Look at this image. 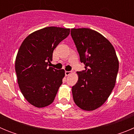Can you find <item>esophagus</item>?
<instances>
[{
  "mask_svg": "<svg viewBox=\"0 0 134 134\" xmlns=\"http://www.w3.org/2000/svg\"><path fill=\"white\" fill-rule=\"evenodd\" d=\"M72 74V71H66L65 72V74H66V76H69L70 74Z\"/></svg>",
  "mask_w": 134,
  "mask_h": 134,
  "instance_id": "esophagus-1",
  "label": "esophagus"
}]
</instances>
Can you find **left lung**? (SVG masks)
Here are the masks:
<instances>
[{
    "label": "left lung",
    "instance_id": "1",
    "mask_svg": "<svg viewBox=\"0 0 134 134\" xmlns=\"http://www.w3.org/2000/svg\"><path fill=\"white\" fill-rule=\"evenodd\" d=\"M71 36L85 70L72 88L75 104L93 111L107 100L115 85L119 61L113 46L99 32L88 28L71 29Z\"/></svg>",
    "mask_w": 134,
    "mask_h": 134
}]
</instances>
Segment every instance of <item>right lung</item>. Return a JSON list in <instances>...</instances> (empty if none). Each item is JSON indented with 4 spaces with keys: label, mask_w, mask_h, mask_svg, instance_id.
<instances>
[{
    "label": "right lung",
    "mask_w": 134,
    "mask_h": 134,
    "mask_svg": "<svg viewBox=\"0 0 134 134\" xmlns=\"http://www.w3.org/2000/svg\"><path fill=\"white\" fill-rule=\"evenodd\" d=\"M70 29L48 27L33 32L21 43L15 60L17 82L25 99L38 108L54 101L65 76L64 69L48 67L56 46Z\"/></svg>",
    "instance_id": "add662e5"
}]
</instances>
